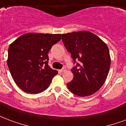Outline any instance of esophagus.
<instances>
[{"mask_svg":"<svg viewBox=\"0 0 126 126\" xmlns=\"http://www.w3.org/2000/svg\"><path fill=\"white\" fill-rule=\"evenodd\" d=\"M67 71V69H66V68H63L62 69L60 70V71H61V72H65V71Z\"/></svg>","mask_w":126,"mask_h":126,"instance_id":"obj_1","label":"esophagus"}]
</instances>
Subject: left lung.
I'll use <instances>...</instances> for the list:
<instances>
[{
	"mask_svg": "<svg viewBox=\"0 0 126 126\" xmlns=\"http://www.w3.org/2000/svg\"><path fill=\"white\" fill-rule=\"evenodd\" d=\"M64 46L77 63L71 70L74 78L67 84L71 93L79 96L94 94L105 82L111 59L107 45L89 31L73 32L61 35Z\"/></svg>",
	"mask_w": 126,
	"mask_h": 126,
	"instance_id": "8db88e82",
	"label": "left lung"
}]
</instances>
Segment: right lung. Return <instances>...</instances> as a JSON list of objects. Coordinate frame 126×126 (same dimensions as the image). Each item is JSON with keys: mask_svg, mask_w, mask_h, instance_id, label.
<instances>
[{"mask_svg": "<svg viewBox=\"0 0 126 126\" xmlns=\"http://www.w3.org/2000/svg\"><path fill=\"white\" fill-rule=\"evenodd\" d=\"M60 40V33H27L10 45L8 67L20 89L37 94L49 87L58 72L48 65L47 53Z\"/></svg>", "mask_w": 126, "mask_h": 126, "instance_id": "add662e5", "label": "right lung"}]
</instances>
